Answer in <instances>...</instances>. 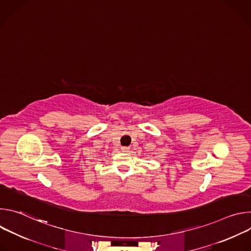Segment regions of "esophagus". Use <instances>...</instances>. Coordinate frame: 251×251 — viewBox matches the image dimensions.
<instances>
[{
	"label": "esophagus",
	"mask_w": 251,
	"mask_h": 251,
	"mask_svg": "<svg viewBox=\"0 0 251 251\" xmlns=\"http://www.w3.org/2000/svg\"><path fill=\"white\" fill-rule=\"evenodd\" d=\"M121 151L124 153H127L130 151V148L129 147H121Z\"/></svg>",
	"instance_id": "34e87169"
}]
</instances>
